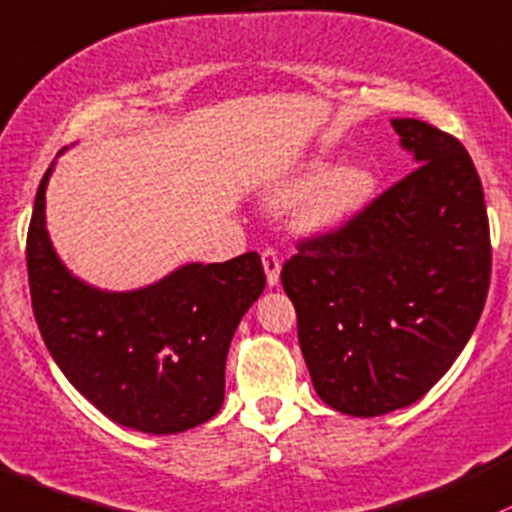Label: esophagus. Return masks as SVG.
<instances>
[{
  "label": "esophagus",
  "mask_w": 512,
  "mask_h": 512,
  "mask_svg": "<svg viewBox=\"0 0 512 512\" xmlns=\"http://www.w3.org/2000/svg\"><path fill=\"white\" fill-rule=\"evenodd\" d=\"M261 261H263V271H266L268 285L273 288V285H278V280H280V258L273 249H266L261 254Z\"/></svg>",
  "instance_id": "34e87169"
}]
</instances>
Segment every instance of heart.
<instances>
[{
    "instance_id": "b5f03b06",
    "label": "heart",
    "mask_w": 512,
    "mask_h": 512,
    "mask_svg": "<svg viewBox=\"0 0 512 512\" xmlns=\"http://www.w3.org/2000/svg\"><path fill=\"white\" fill-rule=\"evenodd\" d=\"M376 192V175L364 163H344L332 170V161L317 158L293 183L280 188L273 205L290 207L307 201L302 210V224L312 232H329L354 219Z\"/></svg>"
}]
</instances>
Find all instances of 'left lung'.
<instances>
[{
    "label": "left lung",
    "instance_id": "8db88e82",
    "mask_svg": "<svg viewBox=\"0 0 512 512\" xmlns=\"http://www.w3.org/2000/svg\"><path fill=\"white\" fill-rule=\"evenodd\" d=\"M390 124L417 168L342 229L300 241L280 273L312 386L354 417L420 400L474 334L491 283L486 202L466 148L420 119Z\"/></svg>",
    "mask_w": 512,
    "mask_h": 512
}]
</instances>
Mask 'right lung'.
Here are the masks:
<instances>
[{
  "label": "right lung",
  "instance_id": "right-lung-1",
  "mask_svg": "<svg viewBox=\"0 0 512 512\" xmlns=\"http://www.w3.org/2000/svg\"><path fill=\"white\" fill-rule=\"evenodd\" d=\"M53 166L38 185L26 239L31 305L53 361L117 425L148 434L202 425L222 408L229 344L266 288L261 256L185 263L126 293L87 285L48 236Z\"/></svg>",
  "mask_w": 512,
  "mask_h": 512
}]
</instances>
